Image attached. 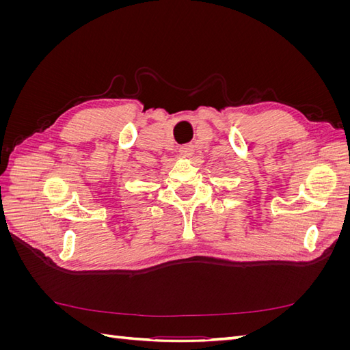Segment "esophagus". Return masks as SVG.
Instances as JSON below:
<instances>
[{
    "label": "esophagus",
    "mask_w": 350,
    "mask_h": 350,
    "mask_svg": "<svg viewBox=\"0 0 350 350\" xmlns=\"http://www.w3.org/2000/svg\"><path fill=\"white\" fill-rule=\"evenodd\" d=\"M194 153V146L193 144H184L179 147V154L183 157H191Z\"/></svg>",
    "instance_id": "esophagus-1"
}]
</instances>
